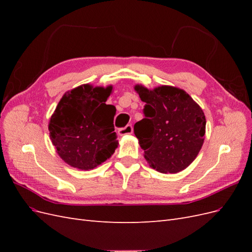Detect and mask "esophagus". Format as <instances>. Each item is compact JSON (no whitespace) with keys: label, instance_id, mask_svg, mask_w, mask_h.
<instances>
[{"label":"esophagus","instance_id":"1","mask_svg":"<svg viewBox=\"0 0 252 252\" xmlns=\"http://www.w3.org/2000/svg\"><path fill=\"white\" fill-rule=\"evenodd\" d=\"M132 131H133L132 125H131V124H128V125H126L125 127H123V128H120L118 133H119L120 135H126V134H131Z\"/></svg>","mask_w":252,"mask_h":252}]
</instances>
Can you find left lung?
Masks as SVG:
<instances>
[{
    "mask_svg": "<svg viewBox=\"0 0 252 252\" xmlns=\"http://www.w3.org/2000/svg\"><path fill=\"white\" fill-rule=\"evenodd\" d=\"M145 118L134 124V134L152 168L159 172L184 170L199 154L206 119L201 107L184 90L161 86L149 90L134 87Z\"/></svg>",
    "mask_w": 252,
    "mask_h": 252,
    "instance_id": "left-lung-1",
    "label": "left lung"
}]
</instances>
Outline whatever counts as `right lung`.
<instances>
[{
	"label": "right lung",
	"instance_id": "right-lung-1",
	"mask_svg": "<svg viewBox=\"0 0 252 252\" xmlns=\"http://www.w3.org/2000/svg\"><path fill=\"white\" fill-rule=\"evenodd\" d=\"M112 87L79 86L64 94L49 123L59 156L74 168L93 169L118 147L113 118L116 107L105 104Z\"/></svg>",
	"mask_w": 252,
	"mask_h": 252
}]
</instances>
